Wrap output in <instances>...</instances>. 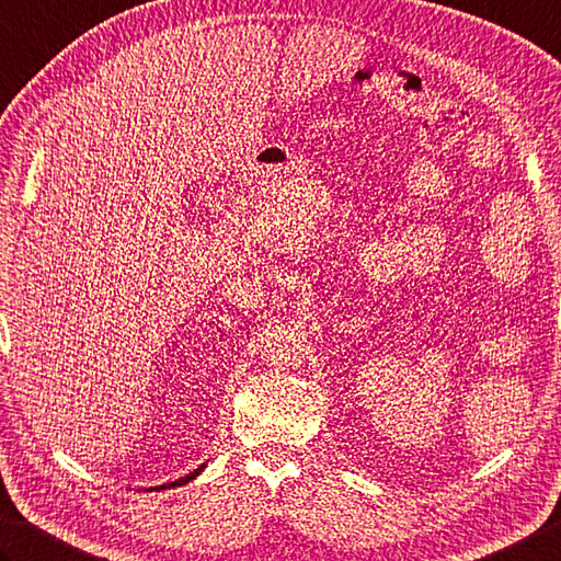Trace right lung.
Instances as JSON below:
<instances>
[{
    "instance_id": "add662e5",
    "label": "right lung",
    "mask_w": 561,
    "mask_h": 561,
    "mask_svg": "<svg viewBox=\"0 0 561 561\" xmlns=\"http://www.w3.org/2000/svg\"><path fill=\"white\" fill-rule=\"evenodd\" d=\"M203 469H205V463H203V467H199V469H195V471H190V473H187V477H183V479H178V481H175V483H171V485H183V483H187V481H193V479L197 477V473H199V471H203ZM161 489H165V485H161Z\"/></svg>"
}]
</instances>
